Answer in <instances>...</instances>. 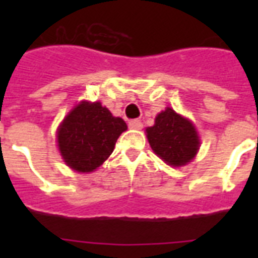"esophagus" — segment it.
Masks as SVG:
<instances>
[{
	"label": "esophagus",
	"mask_w": 258,
	"mask_h": 258,
	"mask_svg": "<svg viewBox=\"0 0 258 258\" xmlns=\"http://www.w3.org/2000/svg\"><path fill=\"white\" fill-rule=\"evenodd\" d=\"M128 127L133 130H141L143 127V123L139 119H134V120H131L128 123Z\"/></svg>",
	"instance_id": "1"
}]
</instances>
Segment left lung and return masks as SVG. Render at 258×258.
I'll use <instances>...</instances> for the list:
<instances>
[{"instance_id":"obj_1","label":"left lung","mask_w":258,"mask_h":258,"mask_svg":"<svg viewBox=\"0 0 258 258\" xmlns=\"http://www.w3.org/2000/svg\"><path fill=\"white\" fill-rule=\"evenodd\" d=\"M151 149L170 166L179 167L194 159L200 150L196 127L170 107L158 113L155 124L146 128Z\"/></svg>"}]
</instances>
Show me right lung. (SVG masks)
<instances>
[{
	"mask_svg": "<svg viewBox=\"0 0 258 258\" xmlns=\"http://www.w3.org/2000/svg\"><path fill=\"white\" fill-rule=\"evenodd\" d=\"M125 130V121L112 116L99 101H82L58 125V150L71 169L91 172L112 154L117 138Z\"/></svg>",
	"mask_w": 258,
	"mask_h": 258,
	"instance_id": "add662e5",
	"label": "right lung"
}]
</instances>
